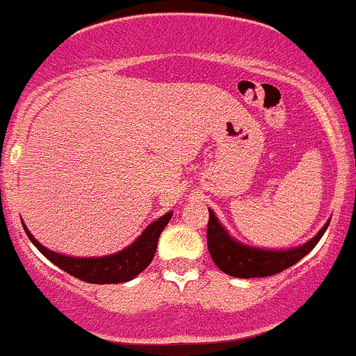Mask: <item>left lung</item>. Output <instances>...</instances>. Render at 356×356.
<instances>
[{"label":"left lung","mask_w":356,"mask_h":356,"mask_svg":"<svg viewBox=\"0 0 356 356\" xmlns=\"http://www.w3.org/2000/svg\"><path fill=\"white\" fill-rule=\"evenodd\" d=\"M208 211H210V220H208L207 243L211 260L222 272L241 279L267 277V275L279 274L293 267L296 261H300L314 250L331 222H325L324 227L303 245L289 248V250H265V248L245 245L232 238L227 229L218 222L215 211L210 208Z\"/></svg>","instance_id":"1"}]
</instances>
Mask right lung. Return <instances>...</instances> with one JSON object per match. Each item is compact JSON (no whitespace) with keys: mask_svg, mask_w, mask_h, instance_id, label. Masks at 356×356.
I'll return each instance as SVG.
<instances>
[{"mask_svg":"<svg viewBox=\"0 0 356 356\" xmlns=\"http://www.w3.org/2000/svg\"><path fill=\"white\" fill-rule=\"evenodd\" d=\"M170 218L172 211L161 215L160 218L152 222L141 232V236L136 238V241H132L127 248L117 251V253L86 258L70 257V254H62L48 250L31 234V231H29L24 222L22 225L32 245L38 248L49 261H53L56 267L65 270L67 274L74 275L81 281L91 282V284H118V282L132 281L148 267L149 261L155 257L158 238H160L161 231H163Z\"/></svg>","mask_w":356,"mask_h":356,"instance_id":"1","label":"right lung"}]
</instances>
